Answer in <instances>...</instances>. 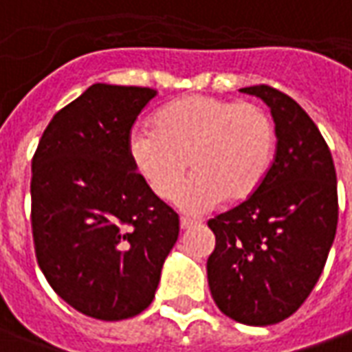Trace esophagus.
Segmentation results:
<instances>
[{
	"label": "esophagus",
	"instance_id": "1",
	"mask_svg": "<svg viewBox=\"0 0 352 352\" xmlns=\"http://www.w3.org/2000/svg\"><path fill=\"white\" fill-rule=\"evenodd\" d=\"M197 225V221H193V219H186V217H182L180 219V228L182 230H188V228H192V226Z\"/></svg>",
	"mask_w": 352,
	"mask_h": 352
}]
</instances>
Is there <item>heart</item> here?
Instances as JSON below:
<instances>
[{
  "label": "heart",
  "instance_id": "heart-1",
  "mask_svg": "<svg viewBox=\"0 0 352 352\" xmlns=\"http://www.w3.org/2000/svg\"><path fill=\"white\" fill-rule=\"evenodd\" d=\"M277 133L258 104L188 94L155 116V127L131 129L127 153L133 168L160 199L178 195L186 213H204L219 201H242L265 180L275 157Z\"/></svg>",
  "mask_w": 352,
  "mask_h": 352
}]
</instances>
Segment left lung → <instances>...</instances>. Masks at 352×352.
I'll return each mask as SVG.
<instances>
[{"label": "left lung", "mask_w": 352, "mask_h": 352, "mask_svg": "<svg viewBox=\"0 0 352 352\" xmlns=\"http://www.w3.org/2000/svg\"><path fill=\"white\" fill-rule=\"evenodd\" d=\"M270 106L277 151L254 195L209 221L207 279L219 310L246 325L296 312L324 271L337 230V176L327 143L291 96L246 87Z\"/></svg>", "instance_id": "obj_1"}]
</instances>
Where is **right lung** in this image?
Instances as JSON below:
<instances>
[{
    "label": "right lung",
    "mask_w": 352,
    "mask_h": 352,
    "mask_svg": "<svg viewBox=\"0 0 352 352\" xmlns=\"http://www.w3.org/2000/svg\"><path fill=\"white\" fill-rule=\"evenodd\" d=\"M157 96L94 82L61 108L32 159V236L50 287L77 312L118 322L153 302L178 214L127 153L129 129Z\"/></svg>",
    "instance_id": "obj_1"
}]
</instances>
